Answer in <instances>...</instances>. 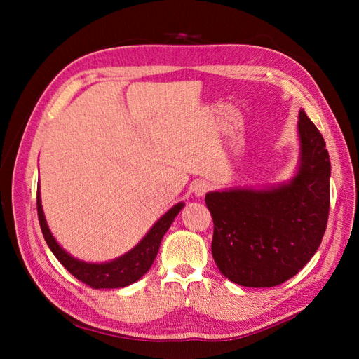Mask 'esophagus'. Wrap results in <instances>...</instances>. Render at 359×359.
I'll use <instances>...</instances> for the list:
<instances>
[{"label": "esophagus", "instance_id": "34e87169", "mask_svg": "<svg viewBox=\"0 0 359 359\" xmlns=\"http://www.w3.org/2000/svg\"><path fill=\"white\" fill-rule=\"evenodd\" d=\"M193 190H194V194H196V196H203V194H206L211 190V186L206 181H198L196 184H194Z\"/></svg>", "mask_w": 359, "mask_h": 359}]
</instances>
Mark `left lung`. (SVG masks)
<instances>
[{
    "instance_id": "8db88e82",
    "label": "left lung",
    "mask_w": 359,
    "mask_h": 359,
    "mask_svg": "<svg viewBox=\"0 0 359 359\" xmlns=\"http://www.w3.org/2000/svg\"><path fill=\"white\" fill-rule=\"evenodd\" d=\"M298 132L301 161L290 182L205 196L214 222L212 257L222 274L236 285L285 283L306 266L322 243L330 214V156L323 136L304 111Z\"/></svg>"
}]
</instances>
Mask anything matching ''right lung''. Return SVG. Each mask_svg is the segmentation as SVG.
Here are the masks:
<instances>
[{
    "mask_svg": "<svg viewBox=\"0 0 359 359\" xmlns=\"http://www.w3.org/2000/svg\"><path fill=\"white\" fill-rule=\"evenodd\" d=\"M184 203H178L170 208L161 219L153 226L142 241H140L133 250H130L124 256L118 257L112 262L106 264H86L82 260L72 257L69 253L58 245L55 238L52 236L49 227L46 224L45 215H43L40 193L37 191V214L39 222L45 241L49 245L50 252L62 264L72 276H74L82 283L88 285L93 289H118L135 283L142 277L153 265L154 259L158 253V247L161 238L165 236L170 227L173 219L178 215Z\"/></svg>",
    "mask_w": 359,
    "mask_h": 359,
    "instance_id": "1",
    "label": "right lung"
}]
</instances>
